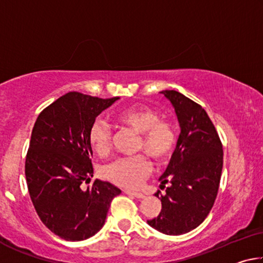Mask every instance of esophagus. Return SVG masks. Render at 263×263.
I'll use <instances>...</instances> for the list:
<instances>
[{"instance_id":"obj_1","label":"esophagus","mask_w":263,"mask_h":263,"mask_svg":"<svg viewBox=\"0 0 263 263\" xmlns=\"http://www.w3.org/2000/svg\"><path fill=\"white\" fill-rule=\"evenodd\" d=\"M124 193L126 195H131L133 197H137V198H144L145 195L139 193V191H132V190H124Z\"/></svg>"}]
</instances>
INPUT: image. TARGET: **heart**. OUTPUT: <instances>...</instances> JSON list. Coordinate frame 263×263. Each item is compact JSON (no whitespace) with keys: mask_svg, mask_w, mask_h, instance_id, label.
Returning <instances> with one entry per match:
<instances>
[{"mask_svg":"<svg viewBox=\"0 0 263 263\" xmlns=\"http://www.w3.org/2000/svg\"><path fill=\"white\" fill-rule=\"evenodd\" d=\"M115 121L139 135L137 151H144L155 162L162 163L174 152L177 133L174 124L160 118L157 110L147 105H135L116 115ZM111 130L105 122L97 119L89 128V142L96 153L105 155L111 148ZM151 162L145 155L121 158L106 164L104 176L115 184L135 188L149 174Z\"/></svg>","mask_w":263,"mask_h":263,"instance_id":"1","label":"heart"}]
</instances>
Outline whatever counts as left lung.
Masks as SVG:
<instances>
[{
	"label": "left lung",
	"instance_id": "1",
	"mask_svg": "<svg viewBox=\"0 0 263 263\" xmlns=\"http://www.w3.org/2000/svg\"><path fill=\"white\" fill-rule=\"evenodd\" d=\"M174 106L181 133L158 191L162 209L148 225L168 235L190 232L202 224L216 201L222 169L219 136L201 105L175 90L160 91Z\"/></svg>",
	"mask_w": 263,
	"mask_h": 263
}]
</instances>
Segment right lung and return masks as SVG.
<instances>
[{
    "label": "right lung",
    "mask_w": 263,
    "mask_h": 263,
    "mask_svg": "<svg viewBox=\"0 0 263 263\" xmlns=\"http://www.w3.org/2000/svg\"><path fill=\"white\" fill-rule=\"evenodd\" d=\"M119 100L72 91L39 114L25 159L29 194L39 218L61 239L80 241L104 225L117 186L95 180L89 128L102 111Z\"/></svg>",
    "instance_id": "add662e5"
}]
</instances>
